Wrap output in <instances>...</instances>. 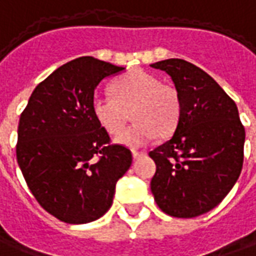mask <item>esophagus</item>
<instances>
[{
    "label": "esophagus",
    "mask_w": 256,
    "mask_h": 256,
    "mask_svg": "<svg viewBox=\"0 0 256 256\" xmlns=\"http://www.w3.org/2000/svg\"><path fill=\"white\" fill-rule=\"evenodd\" d=\"M132 154H133L134 159L140 158V156H142V155H146V152H144V151H137V150H133V151H132Z\"/></svg>",
    "instance_id": "esophagus-1"
}]
</instances>
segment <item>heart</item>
<instances>
[{
    "instance_id": "1",
    "label": "heart",
    "mask_w": 256,
    "mask_h": 256,
    "mask_svg": "<svg viewBox=\"0 0 256 256\" xmlns=\"http://www.w3.org/2000/svg\"><path fill=\"white\" fill-rule=\"evenodd\" d=\"M112 94H98L91 101V112L101 128L118 136L126 127L130 112L136 120L116 142L128 148L146 146L160 134L172 133L180 118L178 91L151 73L136 69L116 78Z\"/></svg>"
}]
</instances>
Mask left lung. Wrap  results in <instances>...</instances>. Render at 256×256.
<instances>
[{
    "label": "left lung",
    "mask_w": 256,
    "mask_h": 256,
    "mask_svg": "<svg viewBox=\"0 0 256 256\" xmlns=\"http://www.w3.org/2000/svg\"><path fill=\"white\" fill-rule=\"evenodd\" d=\"M152 68L166 72L180 98L174 134L150 152L156 172L155 202L174 218H196L214 209L240 176L246 130L237 105L208 73L184 60Z\"/></svg>",
    "instance_id": "1"
}]
</instances>
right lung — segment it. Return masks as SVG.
<instances>
[{"instance_id":"right-lung-1","label":"right lung","mask_w":256,"mask_h":256,"mask_svg":"<svg viewBox=\"0 0 256 256\" xmlns=\"http://www.w3.org/2000/svg\"><path fill=\"white\" fill-rule=\"evenodd\" d=\"M124 70L92 56L58 68L37 86L20 115L16 159L37 202L56 219L82 224L110 208L116 182L132 165L91 112L102 78Z\"/></svg>"}]
</instances>
